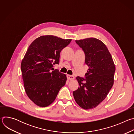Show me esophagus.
I'll list each match as a JSON object with an SVG mask.
<instances>
[{"instance_id":"obj_1","label":"esophagus","mask_w":134,"mask_h":134,"mask_svg":"<svg viewBox=\"0 0 134 134\" xmlns=\"http://www.w3.org/2000/svg\"><path fill=\"white\" fill-rule=\"evenodd\" d=\"M67 79H68V80H74V79H75L74 76H72V75H67Z\"/></svg>"}]
</instances>
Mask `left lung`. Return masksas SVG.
<instances>
[{"instance_id":"obj_1","label":"left lung","mask_w":134,"mask_h":134,"mask_svg":"<svg viewBox=\"0 0 134 134\" xmlns=\"http://www.w3.org/2000/svg\"><path fill=\"white\" fill-rule=\"evenodd\" d=\"M85 55V63L89 68L85 78L76 77L79 87L73 92L75 101L81 108L97 107L107 97L113 84L116 67L105 45L96 38L76 40Z\"/></svg>"}]
</instances>
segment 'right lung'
Segmentation results:
<instances>
[{
	"label": "right lung",
	"instance_id": "add662e5",
	"mask_svg": "<svg viewBox=\"0 0 134 134\" xmlns=\"http://www.w3.org/2000/svg\"><path fill=\"white\" fill-rule=\"evenodd\" d=\"M71 41L45 35L37 38L29 46L21 67L26 93L36 105L46 107L51 104L65 85L66 75L53 67L59 64L62 50Z\"/></svg>",
	"mask_w": 134,
	"mask_h": 134
}]
</instances>
